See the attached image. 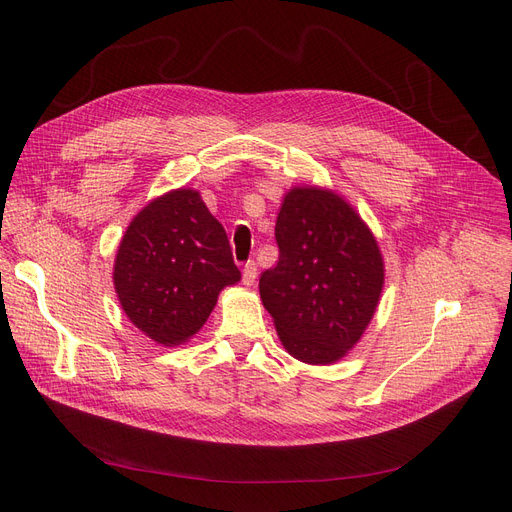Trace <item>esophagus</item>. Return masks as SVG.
I'll use <instances>...</instances> for the list:
<instances>
[{
  "label": "esophagus",
  "instance_id": "34e87169",
  "mask_svg": "<svg viewBox=\"0 0 512 512\" xmlns=\"http://www.w3.org/2000/svg\"><path fill=\"white\" fill-rule=\"evenodd\" d=\"M257 278V263L255 261H247L245 267H242V282H245L247 286H253Z\"/></svg>",
  "mask_w": 512,
  "mask_h": 512
}]
</instances>
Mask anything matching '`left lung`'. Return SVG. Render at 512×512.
<instances>
[{
	"mask_svg": "<svg viewBox=\"0 0 512 512\" xmlns=\"http://www.w3.org/2000/svg\"><path fill=\"white\" fill-rule=\"evenodd\" d=\"M278 263L259 278L286 351L328 365L359 342L378 307L384 261L355 209L315 186L292 188L276 220Z\"/></svg>",
	"mask_w": 512,
	"mask_h": 512,
	"instance_id": "obj_1",
	"label": "left lung"
}]
</instances>
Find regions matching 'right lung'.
Wrapping results in <instances>:
<instances>
[{
  "mask_svg": "<svg viewBox=\"0 0 512 512\" xmlns=\"http://www.w3.org/2000/svg\"><path fill=\"white\" fill-rule=\"evenodd\" d=\"M238 280L224 226L191 188L151 201L130 222L114 265L124 313L166 346L197 334L220 290Z\"/></svg>",
  "mask_w": 512,
  "mask_h": 512,
  "instance_id": "obj_1",
  "label": "right lung"
}]
</instances>
